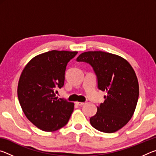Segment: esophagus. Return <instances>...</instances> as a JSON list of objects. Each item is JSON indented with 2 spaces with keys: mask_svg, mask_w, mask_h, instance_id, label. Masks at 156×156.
<instances>
[{
  "mask_svg": "<svg viewBox=\"0 0 156 156\" xmlns=\"http://www.w3.org/2000/svg\"><path fill=\"white\" fill-rule=\"evenodd\" d=\"M76 105H78V106H83L84 104H85V102H76Z\"/></svg>",
  "mask_w": 156,
  "mask_h": 156,
  "instance_id": "34e87169",
  "label": "esophagus"
}]
</instances>
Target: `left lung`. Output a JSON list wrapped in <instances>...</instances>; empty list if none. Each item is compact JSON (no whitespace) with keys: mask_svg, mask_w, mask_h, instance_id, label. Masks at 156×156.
I'll use <instances>...</instances> for the list:
<instances>
[{"mask_svg":"<svg viewBox=\"0 0 156 156\" xmlns=\"http://www.w3.org/2000/svg\"><path fill=\"white\" fill-rule=\"evenodd\" d=\"M76 60L93 67L98 87L107 93L90 118L91 126L104 133L118 131L130 120L138 102L139 85L133 69L123 58L101 51L84 52Z\"/></svg>","mask_w":156,"mask_h":156,"instance_id":"obj_1","label":"left lung"}]
</instances>
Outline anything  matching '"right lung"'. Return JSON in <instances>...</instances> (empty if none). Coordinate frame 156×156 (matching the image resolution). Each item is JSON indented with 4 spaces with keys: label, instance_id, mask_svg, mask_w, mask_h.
Masks as SVG:
<instances>
[{
    "label": "right lung",
    "instance_id": "add662e5",
    "mask_svg": "<svg viewBox=\"0 0 156 156\" xmlns=\"http://www.w3.org/2000/svg\"><path fill=\"white\" fill-rule=\"evenodd\" d=\"M77 51H47L33 58L23 69L18 84V98L26 117L36 127L54 131L67 125L74 104L58 98L64 85L66 67Z\"/></svg>",
    "mask_w": 156,
    "mask_h": 156
}]
</instances>
